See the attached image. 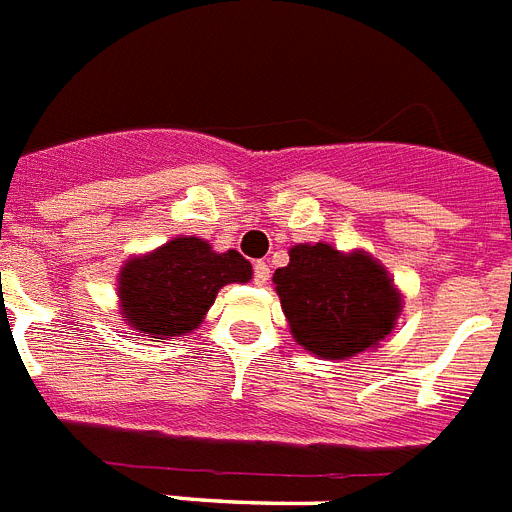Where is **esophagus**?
I'll return each mask as SVG.
<instances>
[{"label": "esophagus", "mask_w": 512, "mask_h": 512, "mask_svg": "<svg viewBox=\"0 0 512 512\" xmlns=\"http://www.w3.org/2000/svg\"><path fill=\"white\" fill-rule=\"evenodd\" d=\"M268 279H271V265L263 263V260H257V263H255V284H257V287H265V284H268Z\"/></svg>", "instance_id": "obj_1"}]
</instances>
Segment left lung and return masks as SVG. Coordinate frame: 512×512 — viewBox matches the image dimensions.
Wrapping results in <instances>:
<instances>
[{
    "mask_svg": "<svg viewBox=\"0 0 512 512\" xmlns=\"http://www.w3.org/2000/svg\"><path fill=\"white\" fill-rule=\"evenodd\" d=\"M273 284L297 345L329 361L377 348L401 313L393 279L361 249L345 255L324 241L297 244Z\"/></svg>",
    "mask_w": 512,
    "mask_h": 512,
    "instance_id": "left-lung-1",
    "label": "left lung"
}]
</instances>
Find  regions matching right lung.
I'll return each mask as SVG.
<instances>
[{
    "mask_svg": "<svg viewBox=\"0 0 512 512\" xmlns=\"http://www.w3.org/2000/svg\"><path fill=\"white\" fill-rule=\"evenodd\" d=\"M252 279V265L236 252H215L204 239L177 236L119 271L122 319L143 337L175 340L199 327L217 292Z\"/></svg>",
    "mask_w": 512,
    "mask_h": 512,
    "instance_id": "obj_1",
    "label": "right lung"
}]
</instances>
